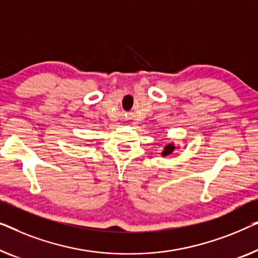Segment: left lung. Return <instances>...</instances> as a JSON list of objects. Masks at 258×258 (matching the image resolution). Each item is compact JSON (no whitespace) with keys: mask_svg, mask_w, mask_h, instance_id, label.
Returning <instances> with one entry per match:
<instances>
[{"mask_svg":"<svg viewBox=\"0 0 258 258\" xmlns=\"http://www.w3.org/2000/svg\"><path fill=\"white\" fill-rule=\"evenodd\" d=\"M174 150H175V147H174L173 143L166 144L165 147H164V150H163V152H162V156H163V157H166V156H169V155H172V152H173Z\"/></svg>","mask_w":258,"mask_h":258,"instance_id":"left-lung-1","label":"left lung"}]
</instances>
